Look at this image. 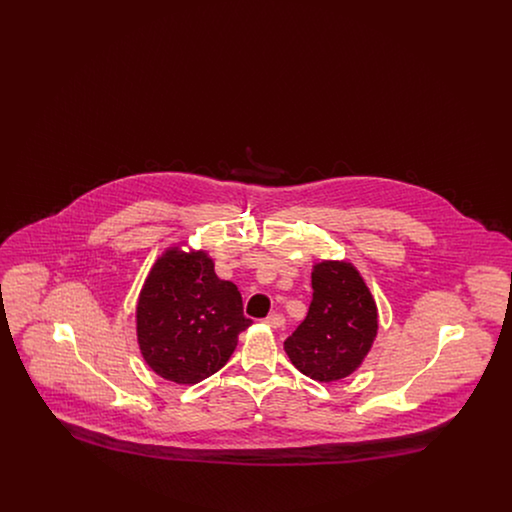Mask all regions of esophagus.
I'll use <instances>...</instances> for the list:
<instances>
[{
  "label": "esophagus",
  "instance_id": "esophagus-1",
  "mask_svg": "<svg viewBox=\"0 0 512 512\" xmlns=\"http://www.w3.org/2000/svg\"><path fill=\"white\" fill-rule=\"evenodd\" d=\"M284 317L282 315H278V313H274V315H268L267 318H265V324H267L268 328H282L284 326Z\"/></svg>",
  "mask_w": 512,
  "mask_h": 512
}]
</instances>
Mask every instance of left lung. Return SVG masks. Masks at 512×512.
<instances>
[{"mask_svg": "<svg viewBox=\"0 0 512 512\" xmlns=\"http://www.w3.org/2000/svg\"><path fill=\"white\" fill-rule=\"evenodd\" d=\"M376 330V303L359 272L349 263L324 261L313 268L309 313L284 349L305 376L336 382L363 363Z\"/></svg>", "mask_w": 512, "mask_h": 512, "instance_id": "obj_1", "label": "left lung"}]
</instances>
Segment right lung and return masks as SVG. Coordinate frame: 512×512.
<instances>
[{"label": "right lung", "instance_id": "add662e5", "mask_svg": "<svg viewBox=\"0 0 512 512\" xmlns=\"http://www.w3.org/2000/svg\"><path fill=\"white\" fill-rule=\"evenodd\" d=\"M136 320L147 365L176 384H197L220 370L253 322L236 284L220 280L203 251L178 249L151 268Z\"/></svg>", "mask_w": 512, "mask_h": 512}]
</instances>
